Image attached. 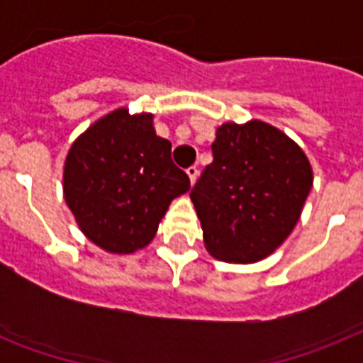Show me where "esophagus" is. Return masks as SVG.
Returning a JSON list of instances; mask_svg holds the SVG:
<instances>
[{
	"mask_svg": "<svg viewBox=\"0 0 363 363\" xmlns=\"http://www.w3.org/2000/svg\"><path fill=\"white\" fill-rule=\"evenodd\" d=\"M186 175L188 179H190V184H194L196 179H198V167H196V165H190V167L186 169Z\"/></svg>",
	"mask_w": 363,
	"mask_h": 363,
	"instance_id": "obj_1",
	"label": "esophagus"
}]
</instances>
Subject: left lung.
Here are the masks:
<instances>
[{
	"mask_svg": "<svg viewBox=\"0 0 363 363\" xmlns=\"http://www.w3.org/2000/svg\"><path fill=\"white\" fill-rule=\"evenodd\" d=\"M190 192L211 256L252 264L281 247L313 186L305 152L262 121L222 124Z\"/></svg>",
	"mask_w": 363,
	"mask_h": 363,
	"instance_id": "8db88e82",
	"label": "left lung"
}]
</instances>
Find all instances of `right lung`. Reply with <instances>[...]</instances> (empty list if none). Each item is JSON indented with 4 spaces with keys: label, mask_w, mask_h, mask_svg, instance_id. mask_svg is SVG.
I'll return each instance as SVG.
<instances>
[{
    "label": "right lung",
    "mask_w": 363,
    "mask_h": 363,
    "mask_svg": "<svg viewBox=\"0 0 363 363\" xmlns=\"http://www.w3.org/2000/svg\"><path fill=\"white\" fill-rule=\"evenodd\" d=\"M190 179L156 135L152 115L116 109L82 133L67 152L65 203L92 242L113 254L147 247Z\"/></svg>",
    "instance_id": "1"
}]
</instances>
